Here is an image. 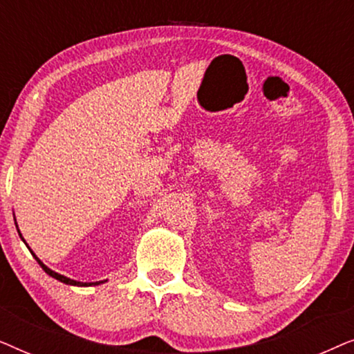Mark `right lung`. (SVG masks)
Wrapping results in <instances>:
<instances>
[{"mask_svg":"<svg viewBox=\"0 0 354 354\" xmlns=\"http://www.w3.org/2000/svg\"><path fill=\"white\" fill-rule=\"evenodd\" d=\"M19 235H21V234H19ZM35 259L38 261V264H40V266H41V269H43V270H45V272H46L48 275H51V277H55V279H57V280H59V282H64V283H67V285H84V287H86V285H98V282H95V283H80V282H77V280L67 279V277H64V275H61V274H56V272H55V270H51L50 268H46V266H45V264H43V263H41V261L37 258V256H35ZM100 283H103V282H100Z\"/></svg>","mask_w":354,"mask_h":354,"instance_id":"obj_1","label":"right lung"}]
</instances>
